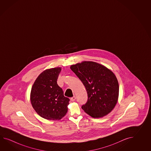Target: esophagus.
Instances as JSON below:
<instances>
[{
	"mask_svg": "<svg viewBox=\"0 0 151 151\" xmlns=\"http://www.w3.org/2000/svg\"><path fill=\"white\" fill-rule=\"evenodd\" d=\"M76 99V97L75 96H73V97H72V98H71L70 100H71L72 101H75Z\"/></svg>",
	"mask_w": 151,
	"mask_h": 151,
	"instance_id": "obj_1",
	"label": "esophagus"
}]
</instances>
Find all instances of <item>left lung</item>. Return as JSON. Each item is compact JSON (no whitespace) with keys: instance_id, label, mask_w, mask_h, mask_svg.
<instances>
[{"instance_id":"8db88e82","label":"left lung","mask_w":151,"mask_h":151,"mask_svg":"<svg viewBox=\"0 0 151 151\" xmlns=\"http://www.w3.org/2000/svg\"><path fill=\"white\" fill-rule=\"evenodd\" d=\"M70 68L86 89L88 100L82 109L94 118L111 112L119 96V83L112 71L94 61H83L71 65Z\"/></svg>"}]
</instances>
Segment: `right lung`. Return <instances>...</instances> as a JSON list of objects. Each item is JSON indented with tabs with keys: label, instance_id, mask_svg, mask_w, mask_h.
I'll list each match as a JSON object with an SVG mask.
<instances>
[{
	"label": "right lung",
	"instance_id": "right-lung-1",
	"mask_svg": "<svg viewBox=\"0 0 151 151\" xmlns=\"http://www.w3.org/2000/svg\"><path fill=\"white\" fill-rule=\"evenodd\" d=\"M61 70V68H55L43 71L32 87V107L38 114L47 120H59L68 112L70 99L64 96L57 82Z\"/></svg>",
	"mask_w": 151,
	"mask_h": 151
}]
</instances>
